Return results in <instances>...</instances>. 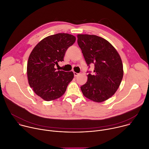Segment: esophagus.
<instances>
[{
    "label": "esophagus",
    "instance_id": "34e87169",
    "mask_svg": "<svg viewBox=\"0 0 149 149\" xmlns=\"http://www.w3.org/2000/svg\"><path fill=\"white\" fill-rule=\"evenodd\" d=\"M74 76H75V77H77V76L79 75L78 73H77V72H74Z\"/></svg>",
    "mask_w": 149,
    "mask_h": 149
}]
</instances>
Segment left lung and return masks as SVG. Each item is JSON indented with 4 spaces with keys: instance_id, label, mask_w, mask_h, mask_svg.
I'll list each match as a JSON object with an SVG mask.
<instances>
[{
    "instance_id": "1",
    "label": "left lung",
    "mask_w": 149,
    "mask_h": 149,
    "mask_svg": "<svg viewBox=\"0 0 149 149\" xmlns=\"http://www.w3.org/2000/svg\"><path fill=\"white\" fill-rule=\"evenodd\" d=\"M78 44L87 65L94 64V74L87 75V82L81 87L83 95L96 102L111 97L123 77L121 57L105 39L94 35L78 34Z\"/></svg>"
}]
</instances>
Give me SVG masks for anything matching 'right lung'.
Masks as SVG:
<instances>
[{
    "mask_svg": "<svg viewBox=\"0 0 149 149\" xmlns=\"http://www.w3.org/2000/svg\"><path fill=\"white\" fill-rule=\"evenodd\" d=\"M71 34L59 33L48 36L34 47L27 63L28 83L35 93L49 101L59 98L66 91L74 78L72 71H58L54 68L63 61L67 49L75 42Z\"/></svg>",
    "mask_w": 149,
    "mask_h": 149,
    "instance_id": "add662e5",
    "label": "right lung"
}]
</instances>
